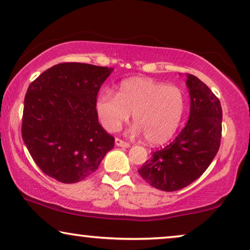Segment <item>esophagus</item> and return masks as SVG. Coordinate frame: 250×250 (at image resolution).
I'll return each mask as SVG.
<instances>
[{"instance_id": "34e87169", "label": "esophagus", "mask_w": 250, "mask_h": 250, "mask_svg": "<svg viewBox=\"0 0 250 250\" xmlns=\"http://www.w3.org/2000/svg\"><path fill=\"white\" fill-rule=\"evenodd\" d=\"M115 143H116V146H123V148H128V146H129L128 142H126V141H124V140L118 139V138H116Z\"/></svg>"}]
</instances>
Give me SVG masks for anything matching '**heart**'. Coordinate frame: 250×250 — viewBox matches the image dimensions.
I'll return each instance as SVG.
<instances>
[{
  "mask_svg": "<svg viewBox=\"0 0 250 250\" xmlns=\"http://www.w3.org/2000/svg\"><path fill=\"white\" fill-rule=\"evenodd\" d=\"M186 98L180 87L151 78L132 77L119 84L117 95L104 90L99 93L95 110L108 132H117L129 119L135 133H143L146 142L160 145L172 138L182 121Z\"/></svg>",
  "mask_w": 250,
  "mask_h": 250,
  "instance_id": "obj_1",
  "label": "heart"
}]
</instances>
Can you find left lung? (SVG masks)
<instances>
[{"label":"left lung","instance_id":"1","mask_svg":"<svg viewBox=\"0 0 250 250\" xmlns=\"http://www.w3.org/2000/svg\"><path fill=\"white\" fill-rule=\"evenodd\" d=\"M190 116L173 142L157 150L138 172L157 189L172 192L203 175L220 149L222 107L218 98L193 75H187Z\"/></svg>","mask_w":250,"mask_h":250}]
</instances>
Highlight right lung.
Instances as JSON below:
<instances>
[{
  "instance_id": "right-lung-1",
  "label": "right lung",
  "mask_w": 250,
  "mask_h": 250,
  "mask_svg": "<svg viewBox=\"0 0 250 250\" xmlns=\"http://www.w3.org/2000/svg\"><path fill=\"white\" fill-rule=\"evenodd\" d=\"M112 68L62 62L43 71L28 86L21 135L47 176L76 183L95 172L115 138L99 123L95 102Z\"/></svg>"
}]
</instances>
